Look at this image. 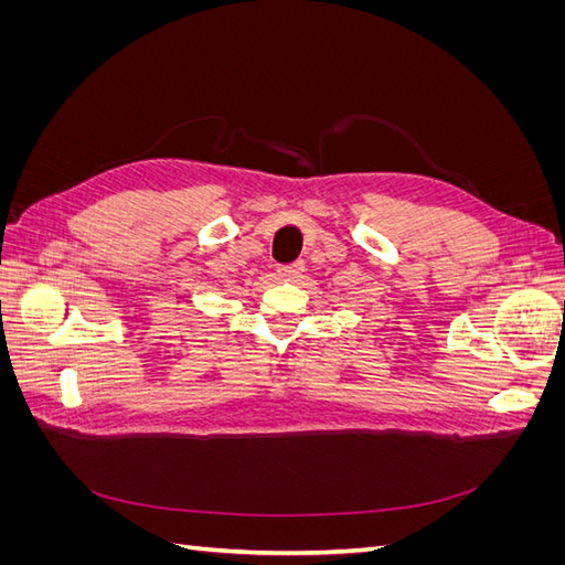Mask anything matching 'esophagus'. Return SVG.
<instances>
[{"label": "esophagus", "mask_w": 565, "mask_h": 565, "mask_svg": "<svg viewBox=\"0 0 565 565\" xmlns=\"http://www.w3.org/2000/svg\"><path fill=\"white\" fill-rule=\"evenodd\" d=\"M303 273V264L295 262V264H287V266H278V276L285 280H295Z\"/></svg>", "instance_id": "1"}]
</instances>
